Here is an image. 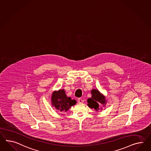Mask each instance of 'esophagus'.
I'll return each instance as SVG.
<instances>
[{"label": "esophagus", "instance_id": "obj_1", "mask_svg": "<svg viewBox=\"0 0 151 151\" xmlns=\"http://www.w3.org/2000/svg\"><path fill=\"white\" fill-rule=\"evenodd\" d=\"M78 103H83V102H84V100L81 99V98H79V99H78Z\"/></svg>", "mask_w": 151, "mask_h": 151}]
</instances>
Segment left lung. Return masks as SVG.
Instances as JSON below:
<instances>
[{
	"instance_id": "left-lung-1",
	"label": "left lung",
	"mask_w": 151,
	"mask_h": 151,
	"mask_svg": "<svg viewBox=\"0 0 151 151\" xmlns=\"http://www.w3.org/2000/svg\"><path fill=\"white\" fill-rule=\"evenodd\" d=\"M91 93L92 94L91 97L89 98L87 100L89 107L93 108L96 111L102 110V107H99V104H102L104 107H105V105L107 103L105 96L101 93L97 89H92Z\"/></svg>"
}]
</instances>
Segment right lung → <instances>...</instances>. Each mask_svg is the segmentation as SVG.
Masks as SVG:
<instances>
[{"label":"right lung","instance_id":"1","mask_svg":"<svg viewBox=\"0 0 151 151\" xmlns=\"http://www.w3.org/2000/svg\"><path fill=\"white\" fill-rule=\"evenodd\" d=\"M51 101L52 107L60 112L67 111L77 103L75 100H72L70 97L67 96L64 89L54 91L51 94Z\"/></svg>","mask_w":151,"mask_h":151}]
</instances>
